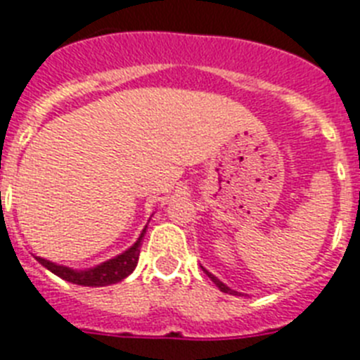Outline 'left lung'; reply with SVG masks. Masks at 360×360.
I'll return each mask as SVG.
<instances>
[{
	"instance_id": "obj_1",
	"label": "left lung",
	"mask_w": 360,
	"mask_h": 360,
	"mask_svg": "<svg viewBox=\"0 0 360 360\" xmlns=\"http://www.w3.org/2000/svg\"><path fill=\"white\" fill-rule=\"evenodd\" d=\"M204 271H206V269H204ZM206 275H208V277L212 278V281H214V283H215V286H217V288H219L221 292H225V294H234V295L238 294V292H234V290H230L229 286H226V284H223V283H221L219 278H217V277H214V275H212V273H210V271H206Z\"/></svg>"
}]
</instances>
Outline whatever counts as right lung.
<instances>
[{"label": "right lung", "instance_id": "add662e5", "mask_svg": "<svg viewBox=\"0 0 360 360\" xmlns=\"http://www.w3.org/2000/svg\"><path fill=\"white\" fill-rule=\"evenodd\" d=\"M146 230V229H145ZM145 230L141 232L139 240L135 241L134 245L124 251L119 257L111 258V260L103 262L100 266L93 267V269H87V271H74L70 267L66 266H57L53 262H48L44 258H39L37 260L42 264L44 267H48L51 273H56L57 277H61L63 281H68L72 284H82V286H108V284L120 283L122 278H126L137 266V260H139V249H141V240L145 236Z\"/></svg>", "mask_w": 360, "mask_h": 360}]
</instances>
